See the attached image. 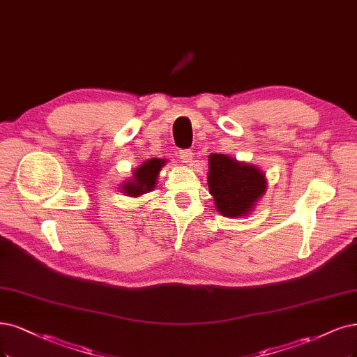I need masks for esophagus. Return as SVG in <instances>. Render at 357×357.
Returning a JSON list of instances; mask_svg holds the SVG:
<instances>
[{
  "instance_id": "obj_1",
  "label": "esophagus",
  "mask_w": 357,
  "mask_h": 357,
  "mask_svg": "<svg viewBox=\"0 0 357 357\" xmlns=\"http://www.w3.org/2000/svg\"><path fill=\"white\" fill-rule=\"evenodd\" d=\"M178 158H180L181 162L189 164V162H192V159H193V152H192L190 149L180 151V152H178Z\"/></svg>"
}]
</instances>
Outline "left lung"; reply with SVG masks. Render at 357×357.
<instances>
[{"mask_svg":"<svg viewBox=\"0 0 357 357\" xmlns=\"http://www.w3.org/2000/svg\"><path fill=\"white\" fill-rule=\"evenodd\" d=\"M208 189L217 211L231 218L251 213L267 188L263 171L221 153L208 156Z\"/></svg>","mask_w":357,"mask_h":357,"instance_id":"1","label":"left lung"}]
</instances>
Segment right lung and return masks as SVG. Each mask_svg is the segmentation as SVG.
<instances>
[{"label": "right lung", "mask_w": 357, "mask_h": 357, "mask_svg": "<svg viewBox=\"0 0 357 357\" xmlns=\"http://www.w3.org/2000/svg\"><path fill=\"white\" fill-rule=\"evenodd\" d=\"M165 162L167 159H147L139 168L134 169L131 180L122 184V192L132 196V198H137V196L155 189L159 171H161Z\"/></svg>", "instance_id": "1"}]
</instances>
